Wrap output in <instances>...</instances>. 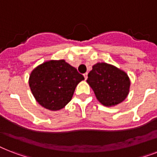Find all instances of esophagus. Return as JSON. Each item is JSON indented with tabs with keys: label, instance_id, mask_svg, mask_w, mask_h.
<instances>
[{
	"label": "esophagus",
	"instance_id": "34e87169",
	"mask_svg": "<svg viewBox=\"0 0 157 157\" xmlns=\"http://www.w3.org/2000/svg\"><path fill=\"white\" fill-rule=\"evenodd\" d=\"M84 76H85V79H87V77H88V73H87V72H86V73L84 74Z\"/></svg>",
	"mask_w": 157,
	"mask_h": 157
}]
</instances>
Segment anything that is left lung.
<instances>
[{"label":"left lung","mask_w":157,"mask_h":157,"mask_svg":"<svg viewBox=\"0 0 157 157\" xmlns=\"http://www.w3.org/2000/svg\"><path fill=\"white\" fill-rule=\"evenodd\" d=\"M86 81L97 99L106 107L123 102L129 94L130 86L129 76L124 71L106 63L94 65Z\"/></svg>","instance_id":"1"}]
</instances>
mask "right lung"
I'll return each mask as SVG.
<instances>
[{
  "instance_id": "add662e5",
  "label": "right lung",
  "mask_w": 157,
  "mask_h": 157,
  "mask_svg": "<svg viewBox=\"0 0 157 157\" xmlns=\"http://www.w3.org/2000/svg\"><path fill=\"white\" fill-rule=\"evenodd\" d=\"M84 76L65 60H50L36 67L29 77V86L38 103L57 111L71 101Z\"/></svg>"
}]
</instances>
